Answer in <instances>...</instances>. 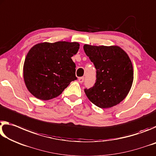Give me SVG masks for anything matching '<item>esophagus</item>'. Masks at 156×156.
I'll return each instance as SVG.
<instances>
[{
  "label": "esophagus",
  "mask_w": 156,
  "mask_h": 156,
  "mask_svg": "<svg viewBox=\"0 0 156 156\" xmlns=\"http://www.w3.org/2000/svg\"><path fill=\"white\" fill-rule=\"evenodd\" d=\"M78 80H79V82H80V83H83V81H84V77L81 76V77H80L78 79Z\"/></svg>",
  "instance_id": "esophagus-1"
}]
</instances>
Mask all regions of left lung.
I'll use <instances>...</instances> for the list:
<instances>
[{
	"label": "left lung",
	"mask_w": 156,
	"mask_h": 156,
	"mask_svg": "<svg viewBox=\"0 0 156 156\" xmlns=\"http://www.w3.org/2000/svg\"><path fill=\"white\" fill-rule=\"evenodd\" d=\"M83 50L97 70L95 85L84 90L89 100L101 108L120 103L133 81V68L129 55L117 45L85 44Z\"/></svg>",
	"instance_id": "8db88e82"
}]
</instances>
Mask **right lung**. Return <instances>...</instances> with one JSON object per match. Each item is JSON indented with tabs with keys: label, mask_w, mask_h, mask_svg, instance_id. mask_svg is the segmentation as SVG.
I'll use <instances>...</instances> for the list:
<instances>
[{
	"label": "right lung",
	"mask_w": 156,
	"mask_h": 156,
	"mask_svg": "<svg viewBox=\"0 0 156 156\" xmlns=\"http://www.w3.org/2000/svg\"><path fill=\"white\" fill-rule=\"evenodd\" d=\"M79 49L76 42H44L34 45L23 65L24 81L30 93L41 100L61 95L76 80V66L71 57Z\"/></svg>",
	"instance_id": "right-lung-1"
}]
</instances>
